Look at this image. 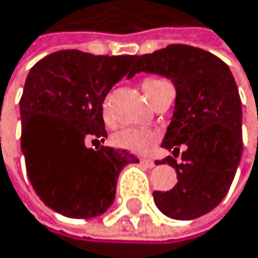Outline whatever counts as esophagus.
I'll return each mask as SVG.
<instances>
[{
    "label": "esophagus",
    "instance_id": "obj_1",
    "mask_svg": "<svg viewBox=\"0 0 258 258\" xmlns=\"http://www.w3.org/2000/svg\"><path fill=\"white\" fill-rule=\"evenodd\" d=\"M139 163H141L142 166H144V167H149V169H152V167L155 166V163H153L152 160H146V158H144V160H141Z\"/></svg>",
    "mask_w": 258,
    "mask_h": 258
}]
</instances>
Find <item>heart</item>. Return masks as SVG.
Returning a JSON list of instances; mask_svg holds the SVG:
<instances>
[{
	"mask_svg": "<svg viewBox=\"0 0 258 258\" xmlns=\"http://www.w3.org/2000/svg\"><path fill=\"white\" fill-rule=\"evenodd\" d=\"M157 80H147L142 83V91H144L146 97L149 98V94L152 87L157 84ZM105 119L106 116V108H105ZM158 141V133L150 130V128H123V130L117 132L112 138L114 146L122 150H128L133 153H149Z\"/></svg>",
	"mask_w": 258,
	"mask_h": 258,
	"instance_id": "obj_1",
	"label": "heart"
}]
</instances>
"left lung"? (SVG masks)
Returning <instances> with one entry per match:
<instances>
[{
    "mask_svg": "<svg viewBox=\"0 0 258 258\" xmlns=\"http://www.w3.org/2000/svg\"><path fill=\"white\" fill-rule=\"evenodd\" d=\"M146 72L175 86V106L161 147L180 152L160 163L175 167L178 181L171 191H153L160 212L189 221L212 212L232 185L243 153L241 100L226 62L189 45H169L138 56L128 78Z\"/></svg>",
    "mask_w": 258,
    "mask_h": 258,
    "instance_id": "1",
    "label": "left lung"
}]
</instances>
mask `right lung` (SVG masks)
I'll return each mask as SVG.
<instances>
[{
	"label": "right lung",
	"mask_w": 258,
	"mask_h": 258,
	"mask_svg": "<svg viewBox=\"0 0 258 258\" xmlns=\"http://www.w3.org/2000/svg\"><path fill=\"white\" fill-rule=\"evenodd\" d=\"M133 60L126 54L60 50L28 73L20 100L22 152L34 191L59 215H103L116 199L120 171L139 163L126 150L86 146L108 136L103 101L111 87L132 73Z\"/></svg>",
	"instance_id": "add662e5"
}]
</instances>
